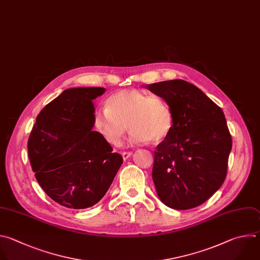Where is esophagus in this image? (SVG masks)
Returning a JSON list of instances; mask_svg holds the SVG:
<instances>
[{"mask_svg": "<svg viewBox=\"0 0 260 260\" xmlns=\"http://www.w3.org/2000/svg\"><path fill=\"white\" fill-rule=\"evenodd\" d=\"M131 154H132V151H123L122 152V157H123L124 160H127Z\"/></svg>", "mask_w": 260, "mask_h": 260, "instance_id": "1", "label": "esophagus"}]
</instances>
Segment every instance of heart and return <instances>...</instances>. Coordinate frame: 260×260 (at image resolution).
Listing matches in <instances>:
<instances>
[{
    "mask_svg": "<svg viewBox=\"0 0 260 260\" xmlns=\"http://www.w3.org/2000/svg\"><path fill=\"white\" fill-rule=\"evenodd\" d=\"M94 122L108 143L119 146L127 127L131 129V144L161 142L170 134L174 119L169 103L162 96L131 89L111 95L106 110L95 113Z\"/></svg>",
    "mask_w": 260,
    "mask_h": 260,
    "instance_id": "obj_1",
    "label": "heart"
}]
</instances>
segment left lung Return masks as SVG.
Here are the masks:
<instances>
[{
  "mask_svg": "<svg viewBox=\"0 0 260 260\" xmlns=\"http://www.w3.org/2000/svg\"><path fill=\"white\" fill-rule=\"evenodd\" d=\"M173 114L170 134L154 150L152 180L160 200L176 210L206 202L222 185L232 136L222 110L194 85L171 80L147 85Z\"/></svg>",
  "mask_w": 260,
  "mask_h": 260,
  "instance_id": "obj_1",
  "label": "left lung"
}]
</instances>
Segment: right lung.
Here are the masks:
<instances>
[{
  "mask_svg": "<svg viewBox=\"0 0 260 260\" xmlns=\"http://www.w3.org/2000/svg\"><path fill=\"white\" fill-rule=\"evenodd\" d=\"M101 87L64 90L40 112L27 141L35 176L61 206L85 209L98 203L123 164L122 155L93 131V99Z\"/></svg>",
  "mask_w": 260,
  "mask_h": 260,
  "instance_id": "1",
  "label": "right lung"
}]
</instances>
